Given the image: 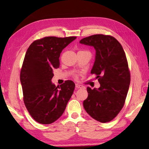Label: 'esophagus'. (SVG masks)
<instances>
[{
  "label": "esophagus",
  "mask_w": 149,
  "mask_h": 149,
  "mask_svg": "<svg viewBox=\"0 0 149 149\" xmlns=\"http://www.w3.org/2000/svg\"><path fill=\"white\" fill-rule=\"evenodd\" d=\"M83 88V86H82L81 84H75V88H76V90L79 89V88Z\"/></svg>",
  "instance_id": "1"
}]
</instances>
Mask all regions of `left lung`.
<instances>
[{
    "label": "left lung",
    "instance_id": "left-lung-1",
    "mask_svg": "<svg viewBox=\"0 0 149 149\" xmlns=\"http://www.w3.org/2000/svg\"><path fill=\"white\" fill-rule=\"evenodd\" d=\"M80 43L93 47L95 59L91 74H95L100 87L87 88L88 96L83 106L88 115L100 122H110L124 105L130 84L128 63L123 47L111 36L95 34Z\"/></svg>",
    "mask_w": 149,
    "mask_h": 149
}]
</instances>
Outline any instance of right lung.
Returning <instances> with one entry per match:
<instances>
[{"mask_svg": "<svg viewBox=\"0 0 149 149\" xmlns=\"http://www.w3.org/2000/svg\"><path fill=\"white\" fill-rule=\"evenodd\" d=\"M76 37L49 36L34 41L25 56L20 72L24 104L38 123L50 124L64 113L75 88L72 81L56 87L52 83L53 70L59 66L62 50Z\"/></svg>", "mask_w": 149, "mask_h": 149, "instance_id": "obj_1", "label": "right lung"}]
</instances>
